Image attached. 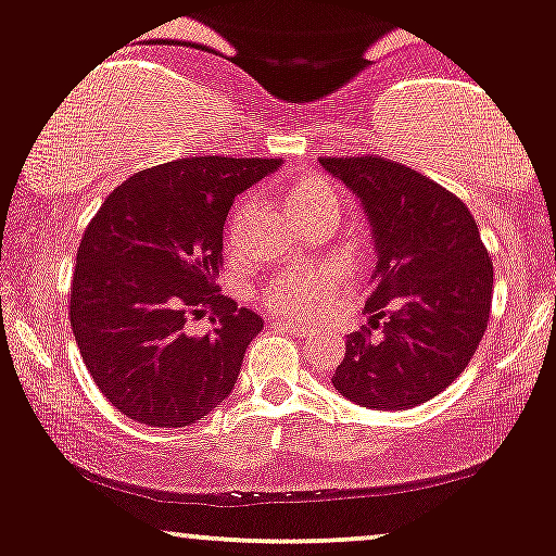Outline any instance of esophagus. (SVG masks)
<instances>
[{"label": "esophagus", "mask_w": 556, "mask_h": 556, "mask_svg": "<svg viewBox=\"0 0 556 556\" xmlns=\"http://www.w3.org/2000/svg\"><path fill=\"white\" fill-rule=\"evenodd\" d=\"M277 329H282V331H287V333H292V337H300V339H305V337H313V329H307V326H300V324H290V320H277Z\"/></svg>", "instance_id": "obj_1"}]
</instances>
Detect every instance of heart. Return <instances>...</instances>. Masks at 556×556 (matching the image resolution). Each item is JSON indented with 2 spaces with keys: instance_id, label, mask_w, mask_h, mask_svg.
Masks as SVG:
<instances>
[{
  "instance_id": "heart-1",
  "label": "heart",
  "mask_w": 556,
  "mask_h": 556,
  "mask_svg": "<svg viewBox=\"0 0 556 556\" xmlns=\"http://www.w3.org/2000/svg\"><path fill=\"white\" fill-rule=\"evenodd\" d=\"M282 197L287 210L292 212L298 223L318 217V214L337 217L339 212L337 193L324 178L313 176V173H295V176L287 178L282 184ZM243 212L245 206H240L236 219L230 223V236H238ZM333 287H337V274L331 269L290 271L266 287V305L279 313H290V316H316L329 307Z\"/></svg>"
}]
</instances>
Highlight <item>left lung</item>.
I'll list each match as a JSON object with an SVG mask.
<instances>
[{"label": "left lung", "instance_id": "left-lung-1", "mask_svg": "<svg viewBox=\"0 0 556 556\" xmlns=\"http://www.w3.org/2000/svg\"><path fill=\"white\" fill-rule=\"evenodd\" d=\"M370 225L376 269L367 326L346 337L331 383L367 409L425 404L456 380L484 337L492 261L469 206L383 157H320Z\"/></svg>", "mask_w": 556, "mask_h": 556}]
</instances>
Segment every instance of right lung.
Returning a JSON list of instances; mask_svg holds the SVG:
<instances>
[{
  "instance_id": "add662e5",
  "label": "right lung",
  "mask_w": 556,
  "mask_h": 556,
  "mask_svg": "<svg viewBox=\"0 0 556 556\" xmlns=\"http://www.w3.org/2000/svg\"><path fill=\"white\" fill-rule=\"evenodd\" d=\"M282 160L184 157L147 168L87 225L70 320L105 399L134 422L186 427L223 404L264 320L217 292L223 230L238 193ZM210 309L215 329L185 326Z\"/></svg>"
}]
</instances>
